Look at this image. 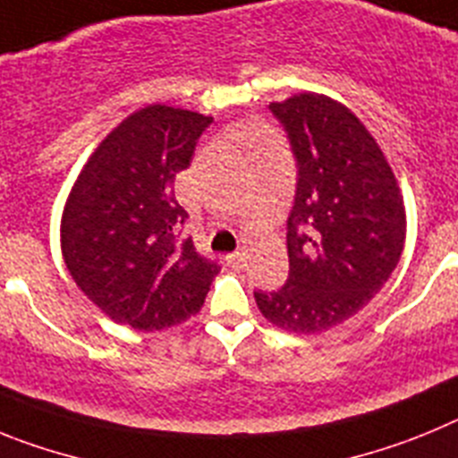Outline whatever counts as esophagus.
Here are the masks:
<instances>
[{"label": "esophagus", "instance_id": "obj_1", "mask_svg": "<svg viewBox=\"0 0 458 458\" xmlns=\"http://www.w3.org/2000/svg\"><path fill=\"white\" fill-rule=\"evenodd\" d=\"M226 266H232L233 270H241L242 266H245V252H232V254H226Z\"/></svg>", "mask_w": 458, "mask_h": 458}]
</instances>
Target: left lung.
I'll use <instances>...</instances> for the list:
<instances>
[{"label":"left lung","mask_w":458,"mask_h":458,"mask_svg":"<svg viewBox=\"0 0 458 458\" xmlns=\"http://www.w3.org/2000/svg\"><path fill=\"white\" fill-rule=\"evenodd\" d=\"M298 165L286 220L289 279L254 291L266 318L291 333H323L358 314L390 279L406 241L392 167L362 121L321 93L270 103Z\"/></svg>","instance_id":"8db88e82"}]
</instances>
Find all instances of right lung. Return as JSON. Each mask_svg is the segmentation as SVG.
Returning <instances> with one entry per match:
<instances>
[{
  "label": "right lung",
  "mask_w": 458,
  "mask_h": 458,
  "mask_svg": "<svg viewBox=\"0 0 458 458\" xmlns=\"http://www.w3.org/2000/svg\"><path fill=\"white\" fill-rule=\"evenodd\" d=\"M210 116L148 105L91 153L68 194L62 252L68 273L112 321L141 333L179 326L201 310L220 266L201 257L174 197Z\"/></svg>",
  "instance_id": "1"
}]
</instances>
